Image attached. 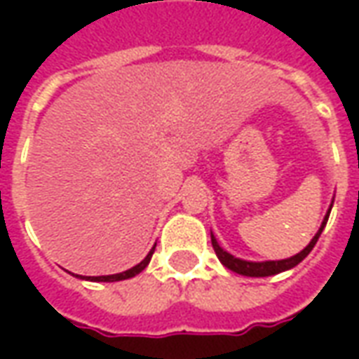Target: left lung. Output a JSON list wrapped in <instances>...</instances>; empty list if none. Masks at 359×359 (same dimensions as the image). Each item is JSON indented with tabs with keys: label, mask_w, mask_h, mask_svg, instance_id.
Returning <instances> with one entry per match:
<instances>
[{
	"label": "left lung",
	"mask_w": 359,
	"mask_h": 359,
	"mask_svg": "<svg viewBox=\"0 0 359 359\" xmlns=\"http://www.w3.org/2000/svg\"><path fill=\"white\" fill-rule=\"evenodd\" d=\"M329 213H331V210H329ZM329 213L325 215L323 223H321V229L317 231V234L313 236V238H311V242H309L308 246L302 250L300 254L288 257V259H280V262H262V264H256V262H244V259H238V257L231 256L229 252H225V250L221 248L213 234H211V246H213L215 254H217V257L221 259V264L225 265L226 269L238 273V275H246V277H269V275H277V273H283V271H286V269H292L294 265L300 264L302 259H304V257L308 256L309 252L313 250V246L317 244V238L321 236L325 225H327Z\"/></svg>",
	"instance_id": "left-lung-1"
}]
</instances>
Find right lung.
Segmentation results:
<instances>
[{"label":"right lung","mask_w":359,"mask_h":359,"mask_svg":"<svg viewBox=\"0 0 359 359\" xmlns=\"http://www.w3.org/2000/svg\"><path fill=\"white\" fill-rule=\"evenodd\" d=\"M154 250H156V246L151 248V252H149L148 256L142 259L140 264L134 265L133 269L123 271V273H117V275H105V277H90V280H102V283H113V280H125V278L134 277V275H138V273H142V271L146 269V265H148L149 259H151V254H154Z\"/></svg>","instance_id":"right-lung-1"}]
</instances>
